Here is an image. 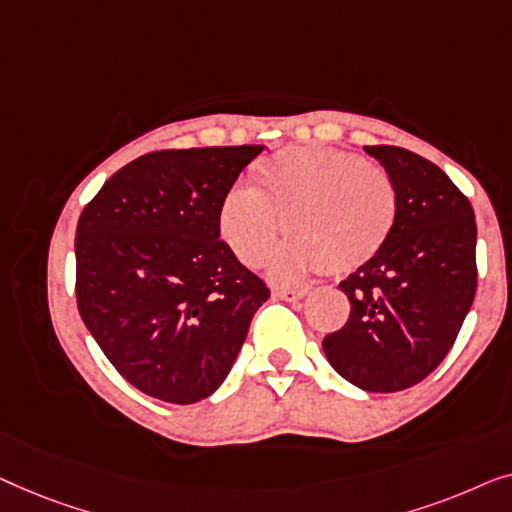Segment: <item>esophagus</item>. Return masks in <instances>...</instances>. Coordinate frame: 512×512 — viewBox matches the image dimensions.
<instances>
[{
	"label": "esophagus",
	"instance_id": "obj_1",
	"mask_svg": "<svg viewBox=\"0 0 512 512\" xmlns=\"http://www.w3.org/2000/svg\"><path fill=\"white\" fill-rule=\"evenodd\" d=\"M273 297L280 301H301L306 297V290H273Z\"/></svg>",
	"mask_w": 512,
	"mask_h": 512
}]
</instances>
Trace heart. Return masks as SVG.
I'll return each instance as SVG.
<instances>
[{"mask_svg":"<svg viewBox=\"0 0 512 512\" xmlns=\"http://www.w3.org/2000/svg\"><path fill=\"white\" fill-rule=\"evenodd\" d=\"M397 192L390 176L348 150L285 148L257 169L255 187H236L222 201L220 232L246 266L276 246L285 220L292 236L273 255L269 276L290 283L325 269L345 276L369 264L390 239Z\"/></svg>","mask_w":512,"mask_h":512,"instance_id":"1","label":"heart"}]
</instances>
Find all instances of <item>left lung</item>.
<instances>
[{
	"label": "left lung",
	"mask_w": 512,
	"mask_h": 512,
	"mask_svg": "<svg viewBox=\"0 0 512 512\" xmlns=\"http://www.w3.org/2000/svg\"><path fill=\"white\" fill-rule=\"evenodd\" d=\"M397 192L385 248L341 290L350 318L322 350L338 376L366 392H399L448 355L475 297V215L434 162L399 146H364Z\"/></svg>",
	"instance_id": "1"
}]
</instances>
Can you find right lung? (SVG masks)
Listing matches in <instances>:
<instances>
[{
	"instance_id": "1",
	"label": "right lung",
	"mask_w": 512,
	"mask_h": 512,
	"mask_svg": "<svg viewBox=\"0 0 512 512\" xmlns=\"http://www.w3.org/2000/svg\"><path fill=\"white\" fill-rule=\"evenodd\" d=\"M264 146L157 150L102 185L76 227V299L120 376L197 403L225 383L262 280L220 241V208Z\"/></svg>"
}]
</instances>
